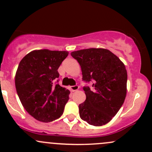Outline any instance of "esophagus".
Masks as SVG:
<instances>
[{
	"instance_id": "esophagus-1",
	"label": "esophagus",
	"mask_w": 152,
	"mask_h": 152,
	"mask_svg": "<svg viewBox=\"0 0 152 152\" xmlns=\"http://www.w3.org/2000/svg\"><path fill=\"white\" fill-rule=\"evenodd\" d=\"M70 88H71L72 92H75V91L78 90V89H79V87L78 85H75V86H71Z\"/></svg>"
}]
</instances>
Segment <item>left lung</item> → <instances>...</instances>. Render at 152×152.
Returning <instances> with one entry per match:
<instances>
[{
  "label": "left lung",
  "instance_id": "obj_1",
  "mask_svg": "<svg viewBox=\"0 0 152 152\" xmlns=\"http://www.w3.org/2000/svg\"><path fill=\"white\" fill-rule=\"evenodd\" d=\"M80 65L83 80H93V89L84 87L86 100L79 105L81 119L94 126L107 124L117 114L127 95L125 65L111 51L89 48L71 53Z\"/></svg>",
  "mask_w": 152,
  "mask_h": 152
}]
</instances>
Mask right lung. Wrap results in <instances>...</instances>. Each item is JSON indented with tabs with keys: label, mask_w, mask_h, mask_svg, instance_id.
<instances>
[{
	"label": "right lung",
	"mask_w": 152,
	"mask_h": 152,
	"mask_svg": "<svg viewBox=\"0 0 152 152\" xmlns=\"http://www.w3.org/2000/svg\"><path fill=\"white\" fill-rule=\"evenodd\" d=\"M68 55L67 51L33 50L19 64L17 95L27 112L38 121L50 122L63 114L70 91L55 81L60 76L57 69Z\"/></svg>",
	"instance_id": "add662e5"
}]
</instances>
